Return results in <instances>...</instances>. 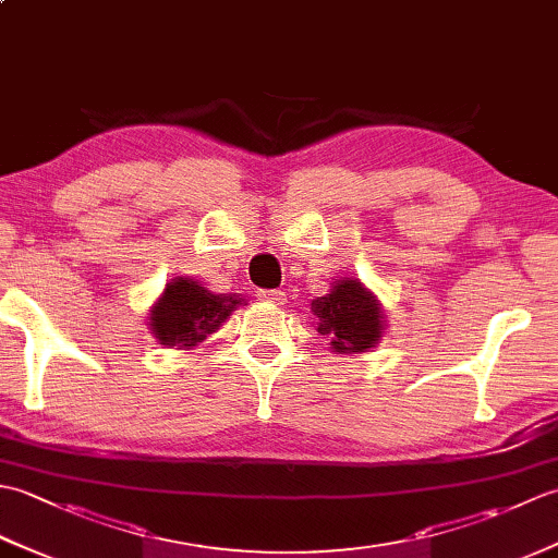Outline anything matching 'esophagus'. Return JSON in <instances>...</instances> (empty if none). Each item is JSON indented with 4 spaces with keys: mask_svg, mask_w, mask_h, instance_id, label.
<instances>
[{
    "mask_svg": "<svg viewBox=\"0 0 558 558\" xmlns=\"http://www.w3.org/2000/svg\"><path fill=\"white\" fill-rule=\"evenodd\" d=\"M258 298L266 300V302H272V304H282V302H286V292H282V290H260Z\"/></svg>",
    "mask_w": 558,
    "mask_h": 558,
    "instance_id": "1",
    "label": "esophagus"
}]
</instances>
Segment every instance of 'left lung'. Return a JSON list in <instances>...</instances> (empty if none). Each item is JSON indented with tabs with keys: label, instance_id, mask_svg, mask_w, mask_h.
Instances as JSON below:
<instances>
[{
	"label": "left lung",
	"instance_id": "obj_1",
	"mask_svg": "<svg viewBox=\"0 0 558 558\" xmlns=\"http://www.w3.org/2000/svg\"><path fill=\"white\" fill-rule=\"evenodd\" d=\"M312 304L316 330L330 338L336 352H366L384 333V314L360 280H338L326 298Z\"/></svg>",
	"mask_w": 558,
	"mask_h": 558
}]
</instances>
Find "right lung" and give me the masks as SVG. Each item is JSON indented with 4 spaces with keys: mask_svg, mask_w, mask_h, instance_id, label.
I'll list each match as a JSON object with an SVG mask.
<instances>
[{
    "mask_svg": "<svg viewBox=\"0 0 558 558\" xmlns=\"http://www.w3.org/2000/svg\"><path fill=\"white\" fill-rule=\"evenodd\" d=\"M242 302L240 294L225 298L201 288L192 278H177L168 282L162 298L153 306L148 324L160 345L194 348L216 333Z\"/></svg>",
    "mask_w": 558,
    "mask_h": 558,
    "instance_id": "add662e5",
    "label": "right lung"
}]
</instances>
